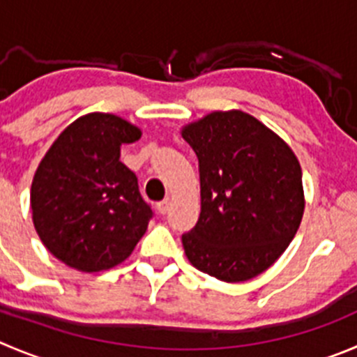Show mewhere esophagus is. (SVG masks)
<instances>
[{"instance_id":"1","label":"esophagus","mask_w":357,"mask_h":357,"mask_svg":"<svg viewBox=\"0 0 357 357\" xmlns=\"http://www.w3.org/2000/svg\"><path fill=\"white\" fill-rule=\"evenodd\" d=\"M169 206H172V202H169V198L162 199L161 203H158V210H159V213H162V215H165V213L168 212V210H169Z\"/></svg>"}]
</instances>
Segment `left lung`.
I'll list each match as a JSON object with an SVG mask.
<instances>
[{
    "instance_id": "left-lung-1",
    "label": "left lung",
    "mask_w": 357,
    "mask_h": 357,
    "mask_svg": "<svg viewBox=\"0 0 357 357\" xmlns=\"http://www.w3.org/2000/svg\"><path fill=\"white\" fill-rule=\"evenodd\" d=\"M198 158L202 212L182 235L189 263L222 282H245L291 243L305 210L293 149L242 110L212 112L181 131Z\"/></svg>"
}]
</instances>
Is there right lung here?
<instances>
[{
    "label": "right lung",
    "mask_w": 357,
    "mask_h": 357,
    "mask_svg": "<svg viewBox=\"0 0 357 357\" xmlns=\"http://www.w3.org/2000/svg\"><path fill=\"white\" fill-rule=\"evenodd\" d=\"M140 137L126 119L93 112L66 126L40 161L31 184L33 224L66 266L110 270L147 231L152 210L137 175L121 162V145Z\"/></svg>",
    "instance_id": "add662e5"
}]
</instances>
